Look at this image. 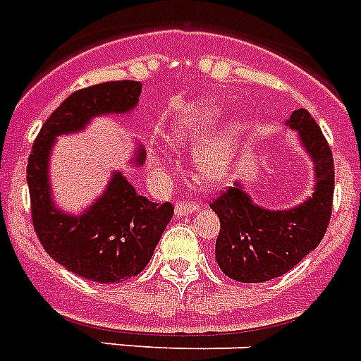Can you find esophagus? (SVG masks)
I'll use <instances>...</instances> for the list:
<instances>
[{"instance_id":"obj_1","label":"esophagus","mask_w":361,"mask_h":361,"mask_svg":"<svg viewBox=\"0 0 361 361\" xmlns=\"http://www.w3.org/2000/svg\"><path fill=\"white\" fill-rule=\"evenodd\" d=\"M200 209V205L196 204V202H192V200H180L178 204H176L174 207V213L176 216H185V214H192L196 213Z\"/></svg>"}]
</instances>
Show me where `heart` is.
Masks as SVG:
<instances>
[{
  "label": "heart",
  "instance_id": "heart-1",
  "mask_svg": "<svg viewBox=\"0 0 361 361\" xmlns=\"http://www.w3.org/2000/svg\"><path fill=\"white\" fill-rule=\"evenodd\" d=\"M220 115V106L213 101L185 102L172 114L166 135L174 145H196L195 166L204 178L222 181L233 165L240 141L242 126L238 121H229L214 130L213 134L199 141L213 126Z\"/></svg>",
  "mask_w": 361,
  "mask_h": 361
}]
</instances>
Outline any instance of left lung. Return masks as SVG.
<instances>
[{"mask_svg":"<svg viewBox=\"0 0 361 361\" xmlns=\"http://www.w3.org/2000/svg\"><path fill=\"white\" fill-rule=\"evenodd\" d=\"M314 163L316 185L302 204L283 211L257 205L240 181L211 204L220 218L216 262L238 283H266L299 264L325 237L334 196V159L321 128L305 108L286 121Z\"/></svg>","mask_w":361,"mask_h":361,"instance_id":"1","label":"left lung"}]
</instances>
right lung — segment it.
I'll return each mask as SVG.
<instances>
[{
  "instance_id": "1",
  "label": "right lung",
  "mask_w": 361,
  "mask_h": 361,
  "mask_svg": "<svg viewBox=\"0 0 361 361\" xmlns=\"http://www.w3.org/2000/svg\"><path fill=\"white\" fill-rule=\"evenodd\" d=\"M141 87L135 80H117L71 93L45 121L29 156L32 226L42 246L63 268L95 283L114 284L141 274L174 207L139 196L123 172H114L104 192L86 211L63 213L51 192V150L59 135L80 132L93 117L134 110ZM145 157V148H137L132 163L143 165Z\"/></svg>"
}]
</instances>
